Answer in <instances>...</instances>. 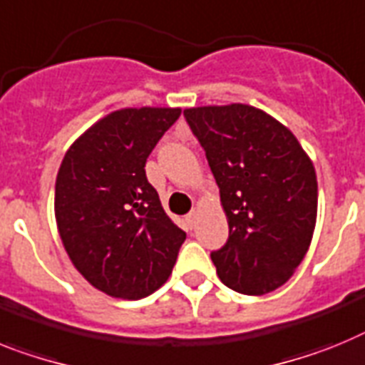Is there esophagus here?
Segmentation results:
<instances>
[{"instance_id":"esophagus-1","label":"esophagus","mask_w":365,"mask_h":365,"mask_svg":"<svg viewBox=\"0 0 365 365\" xmlns=\"http://www.w3.org/2000/svg\"><path fill=\"white\" fill-rule=\"evenodd\" d=\"M185 220H187V224H189V226H195L196 220H198V213H196V211H191V213L185 217Z\"/></svg>"}]
</instances>
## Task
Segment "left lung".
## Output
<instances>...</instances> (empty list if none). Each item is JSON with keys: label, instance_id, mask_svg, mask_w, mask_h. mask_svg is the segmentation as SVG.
Wrapping results in <instances>:
<instances>
[{"label": "left lung", "instance_id": "1", "mask_svg": "<svg viewBox=\"0 0 365 365\" xmlns=\"http://www.w3.org/2000/svg\"><path fill=\"white\" fill-rule=\"evenodd\" d=\"M220 189L230 237L211 253L226 287L262 296L292 277L318 213L314 165L296 135L248 104L183 110Z\"/></svg>", "mask_w": 365, "mask_h": 365}]
</instances>
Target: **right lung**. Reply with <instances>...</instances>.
Masks as SVG:
<instances>
[{
    "mask_svg": "<svg viewBox=\"0 0 365 365\" xmlns=\"http://www.w3.org/2000/svg\"><path fill=\"white\" fill-rule=\"evenodd\" d=\"M180 108H123L68 148L55 185V217L69 259L91 287L141 299L169 279L185 231L161 207L145 163Z\"/></svg>",
    "mask_w": 365,
    "mask_h": 365,
    "instance_id": "right-lung-1",
    "label": "right lung"
}]
</instances>
